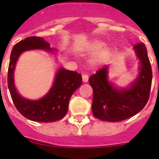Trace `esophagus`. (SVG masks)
I'll return each mask as SVG.
<instances>
[{"label":"esophagus","instance_id":"obj_1","mask_svg":"<svg viewBox=\"0 0 159 159\" xmlns=\"http://www.w3.org/2000/svg\"><path fill=\"white\" fill-rule=\"evenodd\" d=\"M82 81L83 82H88V81H89V75H82Z\"/></svg>","mask_w":159,"mask_h":159}]
</instances>
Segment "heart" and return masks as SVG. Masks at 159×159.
<instances>
[{
  "mask_svg": "<svg viewBox=\"0 0 159 159\" xmlns=\"http://www.w3.org/2000/svg\"><path fill=\"white\" fill-rule=\"evenodd\" d=\"M86 51L90 54H94L97 52L91 58V64L93 66H98L108 58L111 52V48L110 46H105L104 41L94 39L89 43L86 48Z\"/></svg>",
  "mask_w": 159,
  "mask_h": 159,
  "instance_id": "obj_1",
  "label": "heart"
}]
</instances>
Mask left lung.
<instances>
[{
    "instance_id": "obj_1",
    "label": "left lung",
    "mask_w": 159,
    "mask_h": 159,
    "mask_svg": "<svg viewBox=\"0 0 159 159\" xmlns=\"http://www.w3.org/2000/svg\"><path fill=\"white\" fill-rule=\"evenodd\" d=\"M140 60V72L127 89H118L108 79V67L104 66L89 78L93 89L92 112L102 121H121L134 116L148 102L152 81V70L144 43L134 46Z\"/></svg>"
}]
</instances>
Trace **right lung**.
Returning <instances> with one entry per match:
<instances>
[{"instance_id": "right-lung-1", "label": "right lung", "mask_w": 159, "mask_h": 159, "mask_svg": "<svg viewBox=\"0 0 159 159\" xmlns=\"http://www.w3.org/2000/svg\"><path fill=\"white\" fill-rule=\"evenodd\" d=\"M33 49L54 51L50 48L48 43L39 37H28L17 43L11 54L7 72V86L16 108L23 116L38 122H54L66 115L70 96L81 86L82 78L81 74L77 71L61 68L56 74L52 87L44 98L33 101L21 97L17 92L14 86V68L21 53Z\"/></svg>"}]
</instances>
